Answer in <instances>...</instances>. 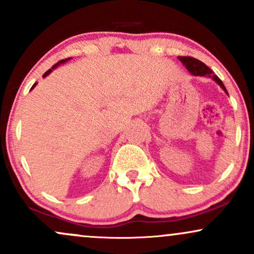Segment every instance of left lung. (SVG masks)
Here are the masks:
<instances>
[{"instance_id":"left-lung-1","label":"left lung","mask_w":254,"mask_h":254,"mask_svg":"<svg viewBox=\"0 0 254 254\" xmlns=\"http://www.w3.org/2000/svg\"><path fill=\"white\" fill-rule=\"evenodd\" d=\"M179 60L182 61L184 65L188 68V70L190 71L192 75H196V76H210V77H212L218 84H220L221 87H222V89L224 90V92L228 94V92H227L226 87H224L222 81H221L220 78H218L216 75L212 72L211 69L208 68V66H206L203 62H200V61L196 60V58L189 57V56H180Z\"/></svg>"}]
</instances>
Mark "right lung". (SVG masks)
I'll return each mask as SVG.
<instances>
[{"mask_svg": "<svg viewBox=\"0 0 254 254\" xmlns=\"http://www.w3.org/2000/svg\"><path fill=\"white\" fill-rule=\"evenodd\" d=\"M66 61H68V58H65V60H62V61H60V62H57L56 64H55V65H54V66H52V68H51V69H49V70H48V71H46V72H45V74H44V75H43V76H44V77H45V76H48V75H49V74H50V72L52 71V69H55V68H56V66H57V65H60V64H62V63H64V62H66ZM34 86H36V84H33V86H32V88H33V87H34ZM32 88H31V89H32Z\"/></svg>", "mask_w": 254, "mask_h": 254, "instance_id": "add662e5", "label": "right lung"}]
</instances>
